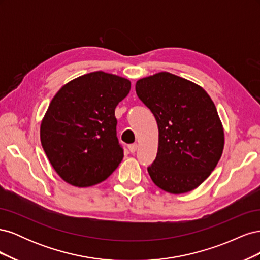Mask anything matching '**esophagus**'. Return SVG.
Returning <instances> with one entry per match:
<instances>
[{"label": "esophagus", "mask_w": 260, "mask_h": 260, "mask_svg": "<svg viewBox=\"0 0 260 260\" xmlns=\"http://www.w3.org/2000/svg\"><path fill=\"white\" fill-rule=\"evenodd\" d=\"M128 148H129V151H130V153H135L136 151H137V148H138V144L137 143H133V144H130V145H128Z\"/></svg>", "instance_id": "1"}]
</instances>
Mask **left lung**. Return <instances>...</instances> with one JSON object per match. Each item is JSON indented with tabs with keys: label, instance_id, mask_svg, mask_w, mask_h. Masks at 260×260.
Here are the masks:
<instances>
[{
	"label": "left lung",
	"instance_id": "8db88e82",
	"mask_svg": "<svg viewBox=\"0 0 260 260\" xmlns=\"http://www.w3.org/2000/svg\"><path fill=\"white\" fill-rule=\"evenodd\" d=\"M139 99L158 125V151L147 171L161 190H194L215 169L224 135L214 102L200 85L169 73L137 81Z\"/></svg>",
	"mask_w": 260,
	"mask_h": 260
}]
</instances>
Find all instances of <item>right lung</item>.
Wrapping results in <instances>:
<instances>
[{
    "instance_id": "obj_1",
    "label": "right lung",
    "mask_w": 260,
    "mask_h": 260,
    "mask_svg": "<svg viewBox=\"0 0 260 260\" xmlns=\"http://www.w3.org/2000/svg\"><path fill=\"white\" fill-rule=\"evenodd\" d=\"M130 88L128 79L94 72L68 82L53 98L41 123V143L67 183L98 184L121 162L115 108Z\"/></svg>"
}]
</instances>
